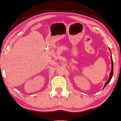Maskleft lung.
Segmentation results:
<instances>
[{"mask_svg":"<svg viewBox=\"0 0 121 121\" xmlns=\"http://www.w3.org/2000/svg\"><path fill=\"white\" fill-rule=\"evenodd\" d=\"M108 49L109 50V51H110V52H111L110 49H109V48H108ZM111 64H111V72H110V74H109L108 79V81H107L106 83H105L104 87H103V88H104L106 87V86L109 83V82L111 81V79H112V76H113V59H112V56H111Z\"/></svg>","mask_w":121,"mask_h":121,"instance_id":"obj_1","label":"left lung"}]
</instances>
